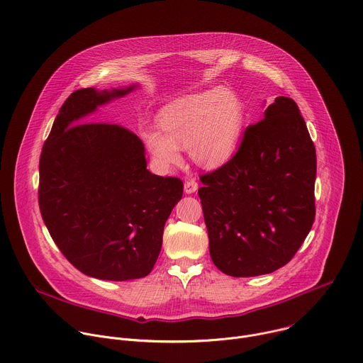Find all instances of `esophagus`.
Here are the masks:
<instances>
[{"instance_id": "34e87169", "label": "esophagus", "mask_w": 363, "mask_h": 363, "mask_svg": "<svg viewBox=\"0 0 363 363\" xmlns=\"http://www.w3.org/2000/svg\"><path fill=\"white\" fill-rule=\"evenodd\" d=\"M196 189H198V182L195 179L185 181V184H184L185 194H194V192H196Z\"/></svg>"}]
</instances>
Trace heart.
Returning a JSON list of instances; mask_svg holds the SVG:
<instances>
[{
  "label": "heart",
  "mask_w": 363,
  "mask_h": 363,
  "mask_svg": "<svg viewBox=\"0 0 363 363\" xmlns=\"http://www.w3.org/2000/svg\"><path fill=\"white\" fill-rule=\"evenodd\" d=\"M246 113L239 96L215 87L174 99L157 116V127L143 133V141L155 167L169 171L181 162V150L203 169H218L236 154Z\"/></svg>",
  "instance_id": "1"
}]
</instances>
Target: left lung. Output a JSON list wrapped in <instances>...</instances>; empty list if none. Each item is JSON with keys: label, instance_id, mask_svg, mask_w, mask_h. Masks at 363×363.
I'll return each mask as SVG.
<instances>
[{"label": "left lung", "instance_id": "8db88e82", "mask_svg": "<svg viewBox=\"0 0 363 363\" xmlns=\"http://www.w3.org/2000/svg\"><path fill=\"white\" fill-rule=\"evenodd\" d=\"M315 147L297 103L280 96L245 130L235 157L201 175L215 266L255 277L286 266L315 219Z\"/></svg>", "mask_w": 363, "mask_h": 363}]
</instances>
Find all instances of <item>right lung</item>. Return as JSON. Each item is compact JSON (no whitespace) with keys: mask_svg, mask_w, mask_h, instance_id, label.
<instances>
[{"mask_svg":"<svg viewBox=\"0 0 363 363\" xmlns=\"http://www.w3.org/2000/svg\"><path fill=\"white\" fill-rule=\"evenodd\" d=\"M133 89L73 91L39 160V209L53 242L79 272L100 280L150 274L165 222L184 192L179 178L147 169L144 144L133 131L84 123L97 106Z\"/></svg>","mask_w":363,"mask_h":363,"instance_id":"add662e5","label":"right lung"}]
</instances>
